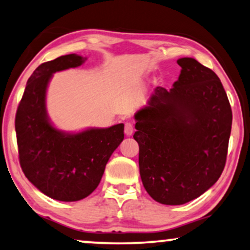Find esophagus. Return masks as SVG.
<instances>
[{
	"label": "esophagus",
	"mask_w": 250,
	"mask_h": 250,
	"mask_svg": "<svg viewBox=\"0 0 250 250\" xmlns=\"http://www.w3.org/2000/svg\"><path fill=\"white\" fill-rule=\"evenodd\" d=\"M124 132H125V134L127 136H131L132 134L134 133V126H133V124L132 123H129V122H127V123H125V129H124Z\"/></svg>",
	"instance_id": "esophagus-1"
}]
</instances>
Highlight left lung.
Returning <instances> with one entry per match:
<instances>
[{"label": "left lung", "mask_w": 250, "mask_h": 250, "mask_svg": "<svg viewBox=\"0 0 250 250\" xmlns=\"http://www.w3.org/2000/svg\"><path fill=\"white\" fill-rule=\"evenodd\" d=\"M171 89L157 86L135 114L143 186L154 201L185 204L220 178L226 166L232 111L218 75L190 57L177 61Z\"/></svg>", "instance_id": "8db88e82"}]
</instances>
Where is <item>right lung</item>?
<instances>
[{"label":"right lung","instance_id":"obj_1","mask_svg":"<svg viewBox=\"0 0 250 250\" xmlns=\"http://www.w3.org/2000/svg\"><path fill=\"white\" fill-rule=\"evenodd\" d=\"M82 56L70 54L42 63L27 82L16 114L21 169L29 182L54 200L75 202L99 185L110 155L124 140V124L90 128L77 134L50 124L46 90L53 73L77 67Z\"/></svg>","mask_w":250,"mask_h":250}]
</instances>
